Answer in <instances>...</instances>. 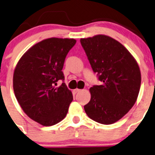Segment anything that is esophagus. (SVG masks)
<instances>
[{
    "instance_id": "34e87169",
    "label": "esophagus",
    "mask_w": 155,
    "mask_h": 155,
    "mask_svg": "<svg viewBox=\"0 0 155 155\" xmlns=\"http://www.w3.org/2000/svg\"><path fill=\"white\" fill-rule=\"evenodd\" d=\"M81 90H79V89H75V90H73V92H74V94H77V93L80 92Z\"/></svg>"
}]
</instances>
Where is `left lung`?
<instances>
[{"label": "left lung", "instance_id": "1", "mask_svg": "<svg viewBox=\"0 0 155 155\" xmlns=\"http://www.w3.org/2000/svg\"><path fill=\"white\" fill-rule=\"evenodd\" d=\"M94 73L102 82L90 88L91 100L84 106L91 120L104 125L116 123L134 106L141 84L136 59L118 41L105 35L81 38Z\"/></svg>", "mask_w": 155, "mask_h": 155}]
</instances>
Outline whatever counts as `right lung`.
<instances>
[{
	"label": "right lung",
	"instance_id": "add662e5",
	"mask_svg": "<svg viewBox=\"0 0 155 155\" xmlns=\"http://www.w3.org/2000/svg\"><path fill=\"white\" fill-rule=\"evenodd\" d=\"M76 42L73 38L44 39L31 47L15 68V96L24 113L44 126L61 121L73 101L66 84L57 87V82L64 79V59Z\"/></svg>",
	"mask_w": 155,
	"mask_h": 155
}]
</instances>
